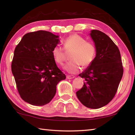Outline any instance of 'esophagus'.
Listing matches in <instances>:
<instances>
[{
	"label": "esophagus",
	"instance_id": "1",
	"mask_svg": "<svg viewBox=\"0 0 135 135\" xmlns=\"http://www.w3.org/2000/svg\"><path fill=\"white\" fill-rule=\"evenodd\" d=\"M75 77L74 76H70V75H67V78L68 79H74Z\"/></svg>",
	"mask_w": 135,
	"mask_h": 135
}]
</instances>
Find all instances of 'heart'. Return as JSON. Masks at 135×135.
Listing matches in <instances>:
<instances>
[{
	"label": "heart",
	"mask_w": 135,
	"mask_h": 135,
	"mask_svg": "<svg viewBox=\"0 0 135 135\" xmlns=\"http://www.w3.org/2000/svg\"><path fill=\"white\" fill-rule=\"evenodd\" d=\"M64 49L67 52H70L71 61L65 65L66 71L71 74H76L83 67H88L92 64L95 58L97 49L92 43L87 42L84 37L77 34L68 36L63 42ZM62 47L55 46L52 51L55 62L62 65L66 59L65 52Z\"/></svg>",
	"instance_id": "heart-1"
}]
</instances>
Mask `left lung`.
<instances>
[{"label":"left lung","instance_id":"obj_1","mask_svg":"<svg viewBox=\"0 0 135 135\" xmlns=\"http://www.w3.org/2000/svg\"><path fill=\"white\" fill-rule=\"evenodd\" d=\"M90 36L97 54L92 64L79 74L84 83L76 95L83 105L97 109L106 105L115 97L123 67L119 49L106 34L93 30Z\"/></svg>","mask_w":135,"mask_h":135}]
</instances>
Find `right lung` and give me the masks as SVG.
<instances>
[{
    "label": "right lung",
    "mask_w": 135,
    "mask_h": 135,
    "mask_svg": "<svg viewBox=\"0 0 135 135\" xmlns=\"http://www.w3.org/2000/svg\"><path fill=\"white\" fill-rule=\"evenodd\" d=\"M59 42L51 32L38 30L22 37L16 46L11 70L20 97L36 106L48 104L65 75L57 67L52 51Z\"/></svg>",
    "instance_id": "add662e5"
}]
</instances>
